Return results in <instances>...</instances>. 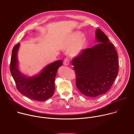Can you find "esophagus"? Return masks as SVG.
I'll use <instances>...</instances> for the list:
<instances>
[{"label":"esophagus","instance_id":"esophagus-1","mask_svg":"<svg viewBox=\"0 0 134 134\" xmlns=\"http://www.w3.org/2000/svg\"><path fill=\"white\" fill-rule=\"evenodd\" d=\"M69 63H70V62H69V60L68 58H66L64 59V64L66 66H67V65H69Z\"/></svg>","mask_w":134,"mask_h":134}]
</instances>
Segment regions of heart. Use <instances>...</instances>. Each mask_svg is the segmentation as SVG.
Returning <instances> with one entry per match:
<instances>
[{
    "instance_id": "1",
    "label": "heart",
    "mask_w": 134,
    "mask_h": 134,
    "mask_svg": "<svg viewBox=\"0 0 134 134\" xmlns=\"http://www.w3.org/2000/svg\"><path fill=\"white\" fill-rule=\"evenodd\" d=\"M85 43V38L83 35H80L79 32H76L69 36L67 40V46L72 44L71 52L73 54H79L83 49Z\"/></svg>"
}]
</instances>
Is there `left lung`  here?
<instances>
[{
  "instance_id": "obj_1",
  "label": "left lung",
  "mask_w": 134,
  "mask_h": 134,
  "mask_svg": "<svg viewBox=\"0 0 134 134\" xmlns=\"http://www.w3.org/2000/svg\"><path fill=\"white\" fill-rule=\"evenodd\" d=\"M97 45L83 50L71 62L76 75V85L85 96L97 97L111 87L118 73V54L107 35L96 31Z\"/></svg>"
}]
</instances>
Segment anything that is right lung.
<instances>
[{
	"label": "right lung",
	"instance_id": "right-lung-1",
	"mask_svg": "<svg viewBox=\"0 0 134 134\" xmlns=\"http://www.w3.org/2000/svg\"><path fill=\"white\" fill-rule=\"evenodd\" d=\"M20 43L12 50L10 71L18 91L25 97L34 100L42 101L50 98L54 92V79L57 70L63 64L61 60L46 66L40 74L27 77L17 68V52Z\"/></svg>",
	"mask_w": 134,
	"mask_h": 134
}]
</instances>
